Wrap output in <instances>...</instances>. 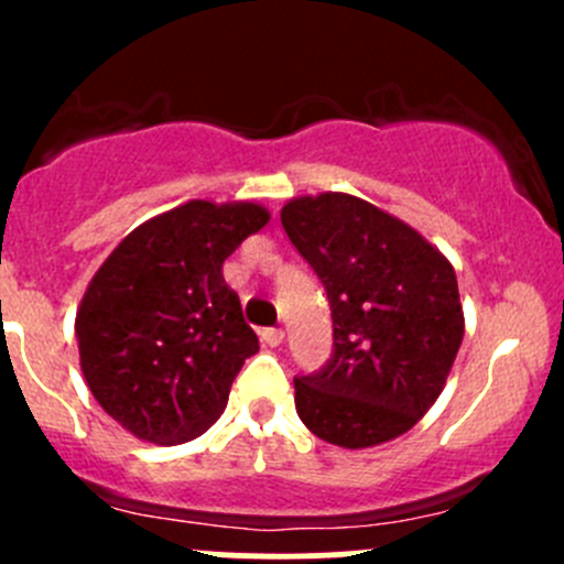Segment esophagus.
I'll return each instance as SVG.
<instances>
[{
  "mask_svg": "<svg viewBox=\"0 0 564 564\" xmlns=\"http://www.w3.org/2000/svg\"><path fill=\"white\" fill-rule=\"evenodd\" d=\"M283 338H286V333H283V329H278V327L261 329V340H264L267 346H272V349H275V346H281Z\"/></svg>",
  "mask_w": 564,
  "mask_h": 564,
  "instance_id": "obj_1",
  "label": "esophagus"
}]
</instances>
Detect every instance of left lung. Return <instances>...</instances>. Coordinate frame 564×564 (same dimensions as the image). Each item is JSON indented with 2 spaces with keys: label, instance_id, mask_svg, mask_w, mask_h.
Instances as JSON below:
<instances>
[{
  "label": "left lung",
  "instance_id": "obj_1",
  "mask_svg": "<svg viewBox=\"0 0 564 564\" xmlns=\"http://www.w3.org/2000/svg\"><path fill=\"white\" fill-rule=\"evenodd\" d=\"M281 224L333 311V357L294 379L300 420L346 451L406 434L445 390L464 338L456 270L420 231L351 193L292 198Z\"/></svg>",
  "mask_w": 564,
  "mask_h": 564
}]
</instances>
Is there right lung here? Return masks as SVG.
Here are the masks:
<instances>
[{"instance_id": "obj_1", "label": "right lung", "mask_w": 564, "mask_h": 564, "mask_svg": "<svg viewBox=\"0 0 564 564\" xmlns=\"http://www.w3.org/2000/svg\"><path fill=\"white\" fill-rule=\"evenodd\" d=\"M270 224L256 202L193 198L135 226L108 253L76 311L95 401L152 445H182L224 414L259 338L224 261Z\"/></svg>"}]
</instances>
